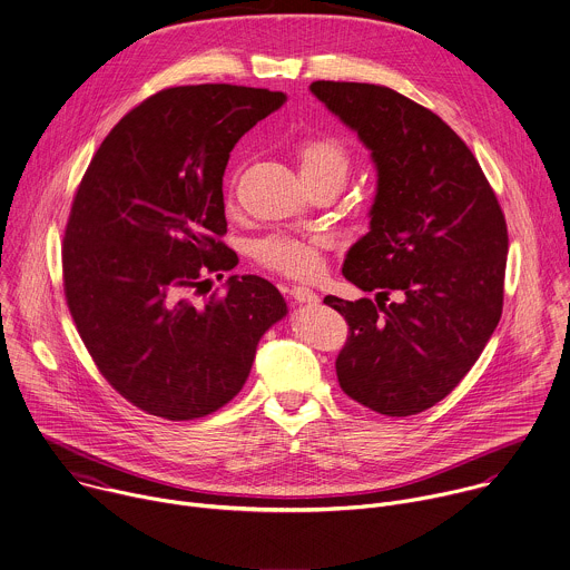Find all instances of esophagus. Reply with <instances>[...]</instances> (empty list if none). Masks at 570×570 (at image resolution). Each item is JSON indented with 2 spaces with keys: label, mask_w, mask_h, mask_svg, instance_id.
I'll return each mask as SVG.
<instances>
[{
  "label": "esophagus",
  "mask_w": 570,
  "mask_h": 570,
  "mask_svg": "<svg viewBox=\"0 0 570 570\" xmlns=\"http://www.w3.org/2000/svg\"><path fill=\"white\" fill-rule=\"evenodd\" d=\"M291 297H293L295 302H299V304H317V302H320L317 293L311 291L308 286H293V288H291Z\"/></svg>",
  "instance_id": "esophagus-1"
}]
</instances>
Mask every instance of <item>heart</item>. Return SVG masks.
Here are the masks:
<instances>
[{
  "label": "heart",
  "instance_id": "1",
  "mask_svg": "<svg viewBox=\"0 0 570 570\" xmlns=\"http://www.w3.org/2000/svg\"><path fill=\"white\" fill-rule=\"evenodd\" d=\"M297 167L304 180L335 178L344 180L348 171V149L333 136H308L295 147ZM326 239L322 235H291L273 233L253 246V257L259 266L295 279L315 277L322 271V250Z\"/></svg>",
  "mask_w": 570,
  "mask_h": 570
}]
</instances>
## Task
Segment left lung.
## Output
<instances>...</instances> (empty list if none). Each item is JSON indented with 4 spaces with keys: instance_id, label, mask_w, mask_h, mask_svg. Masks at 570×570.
<instances>
[{
    "instance_id": "8db88e82",
    "label": "left lung",
    "mask_w": 570,
    "mask_h": 570,
    "mask_svg": "<svg viewBox=\"0 0 570 570\" xmlns=\"http://www.w3.org/2000/svg\"><path fill=\"white\" fill-rule=\"evenodd\" d=\"M311 91L377 169L368 233L342 268L375 302L324 297L348 324L337 383L377 414L425 412L463 381L501 320L505 217L470 147L434 111L381 85L317 80Z\"/></svg>"
}]
</instances>
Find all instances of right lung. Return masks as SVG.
Listing matches in <instances>:
<instances>
[{"instance_id": "obj_1", "label": "right lung", "mask_w": 570, "mask_h": 570, "mask_svg": "<svg viewBox=\"0 0 570 570\" xmlns=\"http://www.w3.org/2000/svg\"><path fill=\"white\" fill-rule=\"evenodd\" d=\"M284 100L237 85L163 89L120 118L78 185L65 297L105 381L151 416L195 421L230 403L259 337L286 315L257 275L204 291L206 273L239 262L222 242L230 151Z\"/></svg>"}]
</instances>
